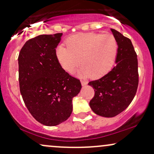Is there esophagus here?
Returning <instances> with one entry per match:
<instances>
[{"label": "esophagus", "mask_w": 154, "mask_h": 154, "mask_svg": "<svg viewBox=\"0 0 154 154\" xmlns=\"http://www.w3.org/2000/svg\"><path fill=\"white\" fill-rule=\"evenodd\" d=\"M81 84H82V86H85L88 84V82L85 80H81Z\"/></svg>", "instance_id": "34e87169"}]
</instances>
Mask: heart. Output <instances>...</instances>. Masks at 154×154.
<instances>
[{"mask_svg":"<svg viewBox=\"0 0 154 154\" xmlns=\"http://www.w3.org/2000/svg\"><path fill=\"white\" fill-rule=\"evenodd\" d=\"M66 43L67 47H57L56 56L68 72H73L81 63L79 76L98 78L106 75L115 62L118 45L111 34L79 33L69 38Z\"/></svg>","mask_w":154,"mask_h":154,"instance_id":"heart-1","label":"heart"}]
</instances>
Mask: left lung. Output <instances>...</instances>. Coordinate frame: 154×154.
Listing matches in <instances>:
<instances>
[{
  "instance_id": "1",
  "label": "left lung",
  "mask_w": 154,
  "mask_h": 154,
  "mask_svg": "<svg viewBox=\"0 0 154 154\" xmlns=\"http://www.w3.org/2000/svg\"><path fill=\"white\" fill-rule=\"evenodd\" d=\"M117 42L116 66L101 78L88 83L95 95L90 106L94 113L104 117H114L128 107L138 86L137 59L131 40L111 29Z\"/></svg>"
}]
</instances>
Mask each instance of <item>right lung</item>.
Wrapping results in <instances>:
<instances>
[{"mask_svg": "<svg viewBox=\"0 0 154 154\" xmlns=\"http://www.w3.org/2000/svg\"><path fill=\"white\" fill-rule=\"evenodd\" d=\"M61 36L56 33L32 38L18 58L23 100L32 116L46 126H56L69 117L72 98L82 88L80 81L65 72L56 58Z\"/></svg>", "mask_w": 154, "mask_h": 154, "instance_id": "1", "label": "right lung"}]
</instances>
